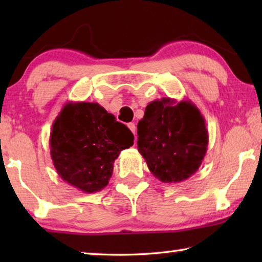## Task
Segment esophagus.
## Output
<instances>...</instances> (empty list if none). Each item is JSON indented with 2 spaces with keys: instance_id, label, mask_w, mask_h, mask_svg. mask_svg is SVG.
<instances>
[{
  "instance_id": "1",
  "label": "esophagus",
  "mask_w": 262,
  "mask_h": 262,
  "mask_svg": "<svg viewBox=\"0 0 262 262\" xmlns=\"http://www.w3.org/2000/svg\"><path fill=\"white\" fill-rule=\"evenodd\" d=\"M127 126H128V128H129V129L132 130L133 134L135 135V132H136V126H135V123H134V122H129V123H128Z\"/></svg>"
}]
</instances>
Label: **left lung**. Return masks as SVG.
Wrapping results in <instances>:
<instances>
[{
  "label": "left lung",
  "instance_id": "left-lung-1",
  "mask_svg": "<svg viewBox=\"0 0 262 262\" xmlns=\"http://www.w3.org/2000/svg\"><path fill=\"white\" fill-rule=\"evenodd\" d=\"M137 149L162 183H180L202 164L208 129L200 110L190 100L164 98L149 103L137 123Z\"/></svg>",
  "mask_w": 262,
  "mask_h": 262
}]
</instances>
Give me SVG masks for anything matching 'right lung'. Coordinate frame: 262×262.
Wrapping results in <instances>:
<instances>
[{"label":"right lung","mask_w":262,"mask_h":262,"mask_svg":"<svg viewBox=\"0 0 262 262\" xmlns=\"http://www.w3.org/2000/svg\"><path fill=\"white\" fill-rule=\"evenodd\" d=\"M134 135L103 106L68 101L52 125L51 157L62 180L84 193L106 187L121 150Z\"/></svg>","instance_id":"right-lung-1"}]
</instances>
